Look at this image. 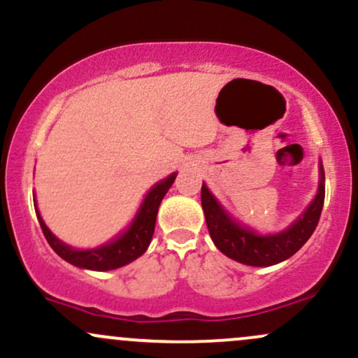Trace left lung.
Listing matches in <instances>:
<instances>
[{"mask_svg": "<svg viewBox=\"0 0 358 358\" xmlns=\"http://www.w3.org/2000/svg\"><path fill=\"white\" fill-rule=\"evenodd\" d=\"M324 205V171L319 162L317 194L307 210L288 229L278 234L259 236L249 227L234 220L217 201L208 187L201 186V206L211 241L230 259L249 266H271L294 256L316 230Z\"/></svg>", "mask_w": 358, "mask_h": 358, "instance_id": "left-lung-1", "label": "left lung"}]
</instances>
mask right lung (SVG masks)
I'll use <instances>...</instances> for the list:
<instances>
[{
	"instance_id": "obj_1",
	"label": "right lung",
	"mask_w": 358,
	"mask_h": 358,
	"mask_svg": "<svg viewBox=\"0 0 358 358\" xmlns=\"http://www.w3.org/2000/svg\"><path fill=\"white\" fill-rule=\"evenodd\" d=\"M178 172L171 174L160 182H157L148 194L145 196L143 203H141L140 210H138L134 220L129 224L128 229L116 237L114 241L107 242V244L101 245V248L94 249H75L71 245L64 244L59 241L51 230L48 229L42 220L39 210L36 205L37 220H39L44 237L48 239L49 245L55 249V252L64 261L73 264V266L85 268V270L94 271H109L116 270V268L124 266V264L131 263L147 251L152 241L153 230H155V220H157V211H159L160 203H162L165 193L171 189L172 182L176 180Z\"/></svg>"
}]
</instances>
